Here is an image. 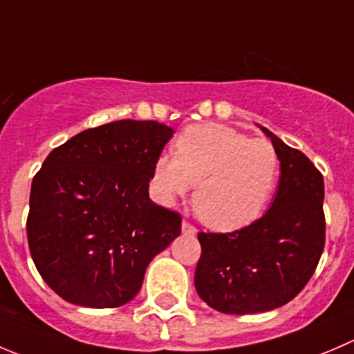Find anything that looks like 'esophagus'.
Returning <instances> with one entry per match:
<instances>
[{
    "instance_id": "1",
    "label": "esophagus",
    "mask_w": 354,
    "mask_h": 354,
    "mask_svg": "<svg viewBox=\"0 0 354 354\" xmlns=\"http://www.w3.org/2000/svg\"><path fill=\"white\" fill-rule=\"evenodd\" d=\"M181 232H183L185 235H195V233H197V228H195L192 223L183 221V223H181Z\"/></svg>"
}]
</instances>
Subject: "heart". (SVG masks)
<instances>
[{
    "label": "heart",
    "instance_id": "obj_1",
    "mask_svg": "<svg viewBox=\"0 0 354 354\" xmlns=\"http://www.w3.org/2000/svg\"><path fill=\"white\" fill-rule=\"evenodd\" d=\"M279 171V153L268 140H250L223 124H195L174 140V157H157L152 180L166 204L195 185L192 202L198 218L219 232H233L259 218Z\"/></svg>",
    "mask_w": 354,
    "mask_h": 354
}]
</instances>
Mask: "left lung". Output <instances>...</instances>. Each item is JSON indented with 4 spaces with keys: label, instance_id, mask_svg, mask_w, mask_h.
Instances as JSON below:
<instances>
[{
    "label": "left lung",
    "instance_id": "1",
    "mask_svg": "<svg viewBox=\"0 0 354 354\" xmlns=\"http://www.w3.org/2000/svg\"><path fill=\"white\" fill-rule=\"evenodd\" d=\"M270 136L280 183L266 214L232 233H198L195 268L201 299L226 315L283 306L310 282L325 245L324 176L301 150Z\"/></svg>",
    "mask_w": 354,
    "mask_h": 354
}]
</instances>
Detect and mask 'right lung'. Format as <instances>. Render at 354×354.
I'll return each instance as SVG.
<instances>
[{
  "label": "right lung",
  "mask_w": 354,
  "mask_h": 354,
  "mask_svg": "<svg viewBox=\"0 0 354 354\" xmlns=\"http://www.w3.org/2000/svg\"><path fill=\"white\" fill-rule=\"evenodd\" d=\"M157 121L109 122L57 147L32 180L27 240L62 299L118 308L142 289L150 261L181 232V216L149 197L153 162L173 136Z\"/></svg>",
  "instance_id": "right-lung-1"
}]
</instances>
